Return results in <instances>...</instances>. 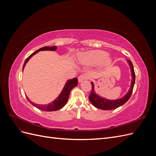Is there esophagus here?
Listing matches in <instances>:
<instances>
[{
  "mask_svg": "<svg viewBox=\"0 0 156 156\" xmlns=\"http://www.w3.org/2000/svg\"><path fill=\"white\" fill-rule=\"evenodd\" d=\"M88 79V76L86 74H81L78 78V81L79 83H81L85 79Z\"/></svg>",
  "mask_w": 156,
  "mask_h": 156,
  "instance_id": "esophagus-1",
  "label": "esophagus"
}]
</instances>
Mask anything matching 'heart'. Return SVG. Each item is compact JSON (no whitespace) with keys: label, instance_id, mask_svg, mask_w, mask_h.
Here are the masks:
<instances>
[{"label":"heart","instance_id":"b5f03b06","mask_svg":"<svg viewBox=\"0 0 156 156\" xmlns=\"http://www.w3.org/2000/svg\"><path fill=\"white\" fill-rule=\"evenodd\" d=\"M108 53L102 50L88 51L79 56V62L87 66H94L100 63L103 66H107L111 63V58L107 57Z\"/></svg>","mask_w":156,"mask_h":156}]
</instances>
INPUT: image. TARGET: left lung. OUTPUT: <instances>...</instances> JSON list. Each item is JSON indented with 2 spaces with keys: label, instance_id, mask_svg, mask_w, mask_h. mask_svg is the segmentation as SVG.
Masks as SVG:
<instances>
[{
  "label": "left lung",
  "instance_id": "left-lung-1",
  "mask_svg": "<svg viewBox=\"0 0 156 156\" xmlns=\"http://www.w3.org/2000/svg\"><path fill=\"white\" fill-rule=\"evenodd\" d=\"M127 62H128L130 66L131 75H132L131 87H130V89L129 90V91L127 92V93L124 97H122L120 99H119V100H107V99L100 97V96H98L97 94H96L95 91H94V83L92 82L91 83L92 91L89 96V100L92 103V104L94 107L98 108H100V109H102V110H112L122 106V105H124L125 103H126L129 100V99L131 96L132 92H133V89L134 84L135 81V74L134 72L133 64H132V62L129 60H127Z\"/></svg>",
  "mask_w": 156,
  "mask_h": 156
}]
</instances>
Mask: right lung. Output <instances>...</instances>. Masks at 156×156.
Returning a JSON list of instances; mask_svg holds the SVG:
<instances>
[{
  "label": "right lung",
  "instance_id": "obj_1",
  "mask_svg": "<svg viewBox=\"0 0 156 156\" xmlns=\"http://www.w3.org/2000/svg\"><path fill=\"white\" fill-rule=\"evenodd\" d=\"M57 48L56 46H53V47H44V48H40L38 50H37L36 51L34 52L32 54H31L29 57H28L26 60L25 62L24 63V65H23V69H24L25 64L27 62L29 61V60L32 57L33 55H34L36 53H37V52H39L40 51H55ZM78 83V80L77 78H74L72 79L68 80L67 83H66L65 86L62 90V91L61 92L60 94V95L57 97V98L56 99L55 101H53L52 103H49L48 105H38V104H36V103H32L29 98H27L28 101H29L32 105H34L36 108H38L40 110L42 111H58L60 108H62L66 104L68 100L69 96V93L71 90L75 87L77 85Z\"/></svg>",
  "mask_w": 156,
  "mask_h": 156
}]
</instances>
